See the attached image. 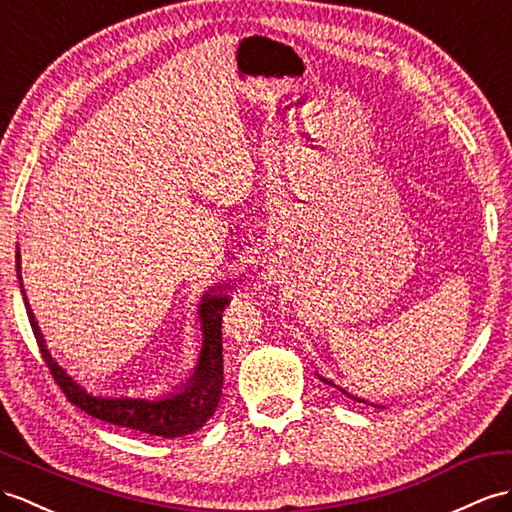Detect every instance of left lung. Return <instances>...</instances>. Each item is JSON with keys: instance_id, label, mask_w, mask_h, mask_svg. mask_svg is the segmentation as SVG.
<instances>
[{"instance_id": "1", "label": "left lung", "mask_w": 512, "mask_h": 512, "mask_svg": "<svg viewBox=\"0 0 512 512\" xmlns=\"http://www.w3.org/2000/svg\"><path fill=\"white\" fill-rule=\"evenodd\" d=\"M323 382H326V384H332V382H328L326 378H323ZM332 386H336V384H332ZM341 391H343V389H341ZM343 393H345V391H343ZM345 395H350V393H345ZM350 397H352V395H350ZM354 400H358V402H365V400H360V397H354ZM365 404H367V402H365Z\"/></svg>"}]
</instances>
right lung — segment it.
Here are the masks:
<instances>
[{
    "label": "right lung",
    "instance_id": "right-lung-1",
    "mask_svg": "<svg viewBox=\"0 0 512 512\" xmlns=\"http://www.w3.org/2000/svg\"><path fill=\"white\" fill-rule=\"evenodd\" d=\"M17 273H19V252H17ZM21 280V276H19ZM23 289V286H21ZM23 293V291H21ZM28 319L34 332V339L39 343V350L43 354L45 365L52 373L54 382L60 386L67 400L82 408L95 419H102L106 423L128 430H139L145 434L162 436V439H176V436H186L199 430L204 423L215 415V410L221 400V386H223V345H221V313L228 304L226 295H217L208 291L202 297V306H199V319H202V354H199V363L193 373L189 384L176 395L162 397V400H130V397H95L89 395L84 389L73 382L62 367H58L52 354L47 352L43 334L39 330V323L34 321L30 304L26 295Z\"/></svg>",
    "mask_w": 512,
    "mask_h": 512
}]
</instances>
